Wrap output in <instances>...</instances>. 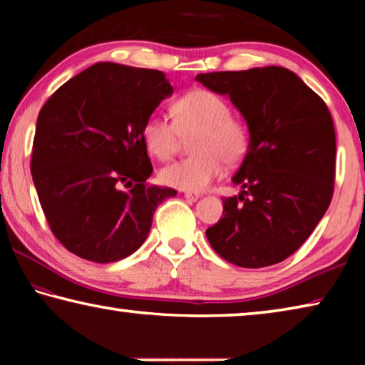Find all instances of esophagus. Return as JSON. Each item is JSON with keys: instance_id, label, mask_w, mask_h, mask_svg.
<instances>
[{"instance_id": "1", "label": "esophagus", "mask_w": 365, "mask_h": 365, "mask_svg": "<svg viewBox=\"0 0 365 365\" xmlns=\"http://www.w3.org/2000/svg\"><path fill=\"white\" fill-rule=\"evenodd\" d=\"M183 196H185V200L190 201V202H195V201L200 200V193H195V191H185Z\"/></svg>"}]
</instances>
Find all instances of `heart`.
I'll use <instances>...</instances> for the list:
<instances>
[{
	"label": "heart",
	"instance_id": "b5f03b06",
	"mask_svg": "<svg viewBox=\"0 0 365 365\" xmlns=\"http://www.w3.org/2000/svg\"><path fill=\"white\" fill-rule=\"evenodd\" d=\"M174 120L163 114H151L143 125V141L153 156L169 159L191 137L195 156L177 160L160 170V180L185 191L206 188L222 172V160L228 165L242 163L248 153L250 133L245 123L230 115V106L219 95L193 90L174 103Z\"/></svg>",
	"mask_w": 365,
	"mask_h": 365
}]
</instances>
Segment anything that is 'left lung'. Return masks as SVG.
I'll return each instance as SVG.
<instances>
[{"mask_svg":"<svg viewBox=\"0 0 365 365\" xmlns=\"http://www.w3.org/2000/svg\"><path fill=\"white\" fill-rule=\"evenodd\" d=\"M196 80L230 98L248 125L250 146L222 197L224 212L206 230L220 257L246 269L282 262L314 232L331 201L335 127L322 98L279 66L200 73Z\"/></svg>","mask_w":365,"mask_h":365,"instance_id":"1","label":"left lung"}]
</instances>
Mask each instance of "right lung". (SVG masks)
<instances>
[{
    "label": "right lung",
    "instance_id": "right-lung-1",
    "mask_svg": "<svg viewBox=\"0 0 365 365\" xmlns=\"http://www.w3.org/2000/svg\"><path fill=\"white\" fill-rule=\"evenodd\" d=\"M172 93L164 72L98 63L41 108L32 178L51 232L73 255L100 264L130 256L156 207L177 195L146 183L153 165L143 141L146 119Z\"/></svg>",
    "mask_w": 365,
    "mask_h": 365
}]
</instances>
